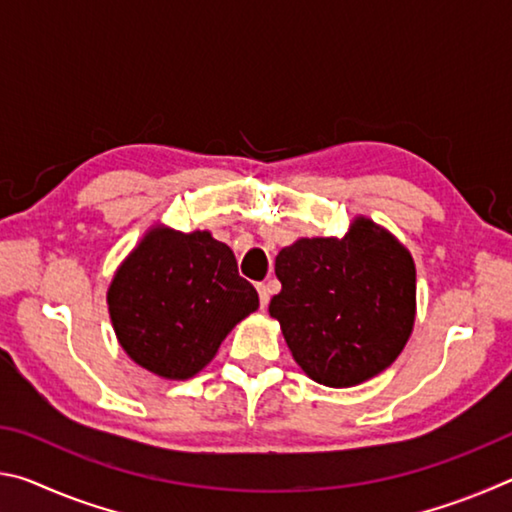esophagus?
<instances>
[{
	"mask_svg": "<svg viewBox=\"0 0 512 512\" xmlns=\"http://www.w3.org/2000/svg\"><path fill=\"white\" fill-rule=\"evenodd\" d=\"M257 291H259V302H262V309L268 305V300H271V293H268L266 284H257Z\"/></svg>",
	"mask_w": 512,
	"mask_h": 512,
	"instance_id": "34e87169",
	"label": "esophagus"
}]
</instances>
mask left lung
Instances as JSON below:
<instances>
[{
	"instance_id": "8db88e82",
	"label": "left lung",
	"mask_w": 512,
	"mask_h": 512,
	"mask_svg": "<svg viewBox=\"0 0 512 512\" xmlns=\"http://www.w3.org/2000/svg\"><path fill=\"white\" fill-rule=\"evenodd\" d=\"M268 314L309 379L350 388L400 357L415 325V262L393 232L354 216L343 237H302L275 257Z\"/></svg>"
}]
</instances>
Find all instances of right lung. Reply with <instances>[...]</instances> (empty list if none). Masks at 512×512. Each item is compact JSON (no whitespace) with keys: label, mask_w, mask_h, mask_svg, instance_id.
Here are the masks:
<instances>
[{"label":"right lung","mask_w":512,"mask_h":512,"mask_svg":"<svg viewBox=\"0 0 512 512\" xmlns=\"http://www.w3.org/2000/svg\"><path fill=\"white\" fill-rule=\"evenodd\" d=\"M106 300L121 350L171 381L198 375L232 327L259 307L230 246L210 230L164 223L151 225L117 266Z\"/></svg>","instance_id":"add662e5"}]
</instances>
